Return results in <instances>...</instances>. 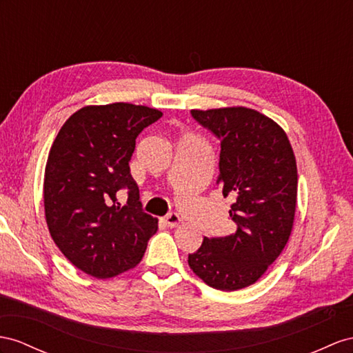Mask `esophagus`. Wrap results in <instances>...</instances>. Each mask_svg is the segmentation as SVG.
Wrapping results in <instances>:
<instances>
[{
	"mask_svg": "<svg viewBox=\"0 0 353 353\" xmlns=\"http://www.w3.org/2000/svg\"><path fill=\"white\" fill-rule=\"evenodd\" d=\"M180 222H182V219H180V216L174 212H171L165 216V223L168 225L170 228H174V227H179Z\"/></svg>",
	"mask_w": 353,
	"mask_h": 353,
	"instance_id": "obj_1",
	"label": "esophagus"
}]
</instances>
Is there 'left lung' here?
<instances>
[{"label":"left lung","mask_w":353,"mask_h":353,"mask_svg":"<svg viewBox=\"0 0 353 353\" xmlns=\"http://www.w3.org/2000/svg\"><path fill=\"white\" fill-rule=\"evenodd\" d=\"M194 119L221 140L218 185L232 196L236 232L204 237L188 264L219 291H237L263 276L282 254L296 207V162L285 131L246 107L191 110Z\"/></svg>","instance_id":"obj_1"}]
</instances>
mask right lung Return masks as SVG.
Wrapping results in <instances>:
<instances>
[{
	"instance_id": "1",
	"label": "right lung",
	"mask_w": 353,
	"mask_h": 353,
	"mask_svg": "<svg viewBox=\"0 0 353 353\" xmlns=\"http://www.w3.org/2000/svg\"><path fill=\"white\" fill-rule=\"evenodd\" d=\"M162 113L114 103L80 108L62 125L44 171V213L55 245L97 279L137 265L158 219L144 213L130 173L135 139ZM126 188L127 204L117 200Z\"/></svg>"
}]
</instances>
